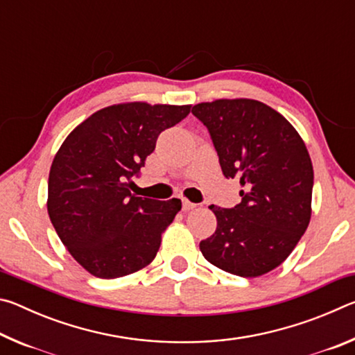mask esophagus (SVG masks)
I'll use <instances>...</instances> for the list:
<instances>
[{"instance_id": "obj_1", "label": "esophagus", "mask_w": 355, "mask_h": 355, "mask_svg": "<svg viewBox=\"0 0 355 355\" xmlns=\"http://www.w3.org/2000/svg\"><path fill=\"white\" fill-rule=\"evenodd\" d=\"M197 205L196 203H192V202H189V200H186V199H183V211L184 213H188V211H191V209H194Z\"/></svg>"}]
</instances>
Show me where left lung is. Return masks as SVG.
<instances>
[{
  "label": "left lung",
  "mask_w": 355,
  "mask_h": 355,
  "mask_svg": "<svg viewBox=\"0 0 355 355\" xmlns=\"http://www.w3.org/2000/svg\"><path fill=\"white\" fill-rule=\"evenodd\" d=\"M208 128L222 173L241 184V203L209 209L218 219L200 252L222 271L260 277L284 263L311 218L313 166L296 128L252 98H219L192 106Z\"/></svg>",
  "instance_id": "8db88e82"
}]
</instances>
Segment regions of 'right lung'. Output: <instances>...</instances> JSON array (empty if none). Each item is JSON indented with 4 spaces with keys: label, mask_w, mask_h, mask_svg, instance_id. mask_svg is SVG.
Instances as JSON below:
<instances>
[{
    "label": "right lung",
    "mask_w": 355,
    "mask_h": 355,
    "mask_svg": "<svg viewBox=\"0 0 355 355\" xmlns=\"http://www.w3.org/2000/svg\"><path fill=\"white\" fill-rule=\"evenodd\" d=\"M189 111L191 105H111L78 125L59 147L48 177V216L89 274L117 279L153 261L182 200L142 199L128 184L161 131Z\"/></svg>",
    "instance_id": "obj_1"
}]
</instances>
